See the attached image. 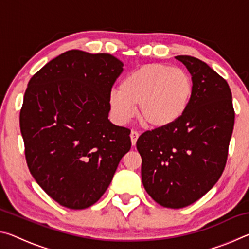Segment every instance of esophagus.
I'll return each instance as SVG.
<instances>
[{
  "label": "esophagus",
  "instance_id": "34e87169",
  "mask_svg": "<svg viewBox=\"0 0 249 249\" xmlns=\"http://www.w3.org/2000/svg\"><path fill=\"white\" fill-rule=\"evenodd\" d=\"M138 137H140V133H138L137 130H132V132H130V141H132L133 146L136 145V142L138 140Z\"/></svg>",
  "mask_w": 249,
  "mask_h": 249
}]
</instances>
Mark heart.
<instances>
[{"mask_svg":"<svg viewBox=\"0 0 249 249\" xmlns=\"http://www.w3.org/2000/svg\"><path fill=\"white\" fill-rule=\"evenodd\" d=\"M193 80L187 71L163 64H150L122 80L119 91H112L108 104L120 123H126L138 107L141 121L150 127L176 123L190 104Z\"/></svg>","mask_w":249,"mask_h":249,"instance_id":"b5f03b06","label":"heart"}]
</instances>
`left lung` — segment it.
Returning a JSON list of instances; mask_svg holds the SVG:
<instances>
[{"mask_svg":"<svg viewBox=\"0 0 249 249\" xmlns=\"http://www.w3.org/2000/svg\"><path fill=\"white\" fill-rule=\"evenodd\" d=\"M176 58L192 75L190 104L176 123L147 130L136 142L145 190L169 209L195 203L217 182L226 165L235 121L226 80L200 59Z\"/></svg>","mask_w":249,"mask_h":249,"instance_id":"8db88e82","label":"left lung"}]
</instances>
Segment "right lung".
<instances>
[{"label":"right lung","mask_w":249,"mask_h":249,"mask_svg":"<svg viewBox=\"0 0 249 249\" xmlns=\"http://www.w3.org/2000/svg\"><path fill=\"white\" fill-rule=\"evenodd\" d=\"M123 62L109 53L69 50L33 75L19 113L34 179L59 204L93 205L129 151L130 130L108 121V96Z\"/></svg>","instance_id":"add662e5"}]
</instances>
